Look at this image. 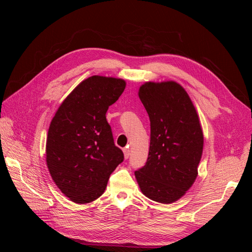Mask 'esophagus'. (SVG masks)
I'll list each match as a JSON object with an SVG mask.
<instances>
[{
    "label": "esophagus",
    "mask_w": 252,
    "mask_h": 252,
    "mask_svg": "<svg viewBox=\"0 0 252 252\" xmlns=\"http://www.w3.org/2000/svg\"><path fill=\"white\" fill-rule=\"evenodd\" d=\"M123 151H124V157H125V158H128L129 156H130V150H129L128 147H126V148L123 149Z\"/></svg>",
    "instance_id": "obj_1"
}]
</instances>
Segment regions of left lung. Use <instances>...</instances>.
Segmentation results:
<instances>
[{
  "instance_id": "1",
  "label": "left lung",
  "mask_w": 252,
  "mask_h": 252,
  "mask_svg": "<svg viewBox=\"0 0 252 252\" xmlns=\"http://www.w3.org/2000/svg\"><path fill=\"white\" fill-rule=\"evenodd\" d=\"M139 96L150 120V146L147 162L134 174L145 195L169 204L196 179L204 144L199 117L175 82L145 83Z\"/></svg>"
}]
</instances>
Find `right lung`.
Here are the masks:
<instances>
[{
    "mask_svg": "<svg viewBox=\"0 0 252 252\" xmlns=\"http://www.w3.org/2000/svg\"><path fill=\"white\" fill-rule=\"evenodd\" d=\"M125 81L94 75L80 83L53 117L46 142V162L52 180L78 204L96 200L110 174L124 161L106 120Z\"/></svg>",
    "mask_w": 252,
    "mask_h": 252,
    "instance_id": "right-lung-1",
    "label": "right lung"
}]
</instances>
